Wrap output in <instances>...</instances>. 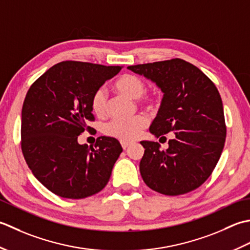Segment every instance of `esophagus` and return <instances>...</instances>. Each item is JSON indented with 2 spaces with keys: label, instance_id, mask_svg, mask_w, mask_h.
I'll list each match as a JSON object with an SVG mask.
<instances>
[{
  "label": "esophagus",
  "instance_id": "obj_1",
  "mask_svg": "<svg viewBox=\"0 0 250 250\" xmlns=\"http://www.w3.org/2000/svg\"><path fill=\"white\" fill-rule=\"evenodd\" d=\"M121 145H122V147H123L124 150H126L127 147H128V146H130L129 142H121Z\"/></svg>",
  "mask_w": 250,
  "mask_h": 250
}]
</instances>
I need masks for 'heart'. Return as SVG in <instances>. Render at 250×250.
<instances>
[{
  "mask_svg": "<svg viewBox=\"0 0 250 250\" xmlns=\"http://www.w3.org/2000/svg\"><path fill=\"white\" fill-rule=\"evenodd\" d=\"M113 89L116 93L137 100V104L146 110H155L161 103L159 94H146V83L139 76L134 74H123L114 81ZM90 109L99 119L108 114V99L103 89L94 91L90 98ZM147 124L144 115H136L129 120H112L104 126V134L122 142H130L140 136Z\"/></svg>",
  "mask_w": 250,
  "mask_h": 250,
  "instance_id": "b5f03b06",
  "label": "heart"
}]
</instances>
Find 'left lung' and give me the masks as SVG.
<instances>
[{
	"label": "left lung",
	"instance_id": "1",
	"mask_svg": "<svg viewBox=\"0 0 250 250\" xmlns=\"http://www.w3.org/2000/svg\"><path fill=\"white\" fill-rule=\"evenodd\" d=\"M164 93L150 131L156 137L175 131L168 149L141 141L140 174L150 189L164 195L197 189L215 169L226 142L227 126L220 94L212 81L188 61L174 58L129 65Z\"/></svg>",
	"mask_w": 250,
	"mask_h": 250
}]
</instances>
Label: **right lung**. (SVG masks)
<instances>
[{
  "instance_id": "right-lung-1",
  "label": "right lung",
  "mask_w": 250,
  "mask_h": 250,
  "mask_svg": "<svg viewBox=\"0 0 250 250\" xmlns=\"http://www.w3.org/2000/svg\"><path fill=\"white\" fill-rule=\"evenodd\" d=\"M122 65L67 60L30 86L21 111V151L35 178L54 194L80 200L100 192L122 153L120 142L98 137L91 146L78 136L95 121L90 98Z\"/></svg>"
}]
</instances>
